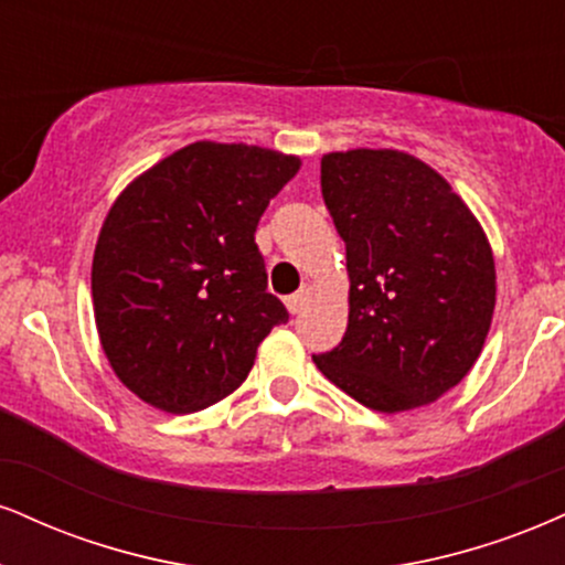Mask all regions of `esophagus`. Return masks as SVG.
I'll list each match as a JSON object with an SVG mask.
<instances>
[{"instance_id":"esophagus-1","label":"esophagus","mask_w":565,"mask_h":565,"mask_svg":"<svg viewBox=\"0 0 565 565\" xmlns=\"http://www.w3.org/2000/svg\"><path fill=\"white\" fill-rule=\"evenodd\" d=\"M305 300H308V289H300V291H295V295L287 297V310L291 312V316H297V312L302 310Z\"/></svg>"}]
</instances>
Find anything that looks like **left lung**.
<instances>
[{
	"label": "left lung",
	"mask_w": 565,
	"mask_h": 565,
	"mask_svg": "<svg viewBox=\"0 0 565 565\" xmlns=\"http://www.w3.org/2000/svg\"><path fill=\"white\" fill-rule=\"evenodd\" d=\"M321 192L348 244L350 318L318 371L360 405H429L473 369L498 295L477 215L424 160L399 149L321 158Z\"/></svg>",
	"instance_id": "1"
}]
</instances>
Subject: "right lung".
<instances>
[{
    "mask_svg": "<svg viewBox=\"0 0 565 565\" xmlns=\"http://www.w3.org/2000/svg\"><path fill=\"white\" fill-rule=\"evenodd\" d=\"M300 158L253 145H194L128 183L92 263L94 321L115 376L158 411H205L247 379L289 321L255 228Z\"/></svg>",
    "mask_w": 565,
    "mask_h": 565,
    "instance_id": "1",
    "label": "right lung"
}]
</instances>
